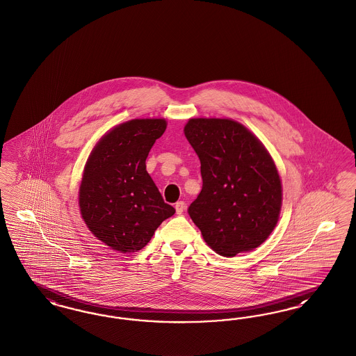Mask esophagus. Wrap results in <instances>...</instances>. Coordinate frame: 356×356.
I'll return each instance as SVG.
<instances>
[{
	"label": "esophagus",
	"mask_w": 356,
	"mask_h": 356,
	"mask_svg": "<svg viewBox=\"0 0 356 356\" xmlns=\"http://www.w3.org/2000/svg\"><path fill=\"white\" fill-rule=\"evenodd\" d=\"M185 202L184 201H177L176 204H175V209H176V213L181 214L185 211Z\"/></svg>",
	"instance_id": "esophagus-1"
}]
</instances>
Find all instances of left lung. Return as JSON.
<instances>
[{
  "label": "left lung",
  "instance_id": "1",
  "mask_svg": "<svg viewBox=\"0 0 356 356\" xmlns=\"http://www.w3.org/2000/svg\"><path fill=\"white\" fill-rule=\"evenodd\" d=\"M184 134L202 177V189L188 208L192 221L220 256L256 249L275 228L282 205L281 179L269 152L232 119H189Z\"/></svg>",
  "mask_w": 356,
  "mask_h": 356
}]
</instances>
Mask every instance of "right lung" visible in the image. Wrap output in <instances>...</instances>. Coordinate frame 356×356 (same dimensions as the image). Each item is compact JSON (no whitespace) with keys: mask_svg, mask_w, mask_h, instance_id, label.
Instances as JSON below:
<instances>
[{"mask_svg":"<svg viewBox=\"0 0 356 356\" xmlns=\"http://www.w3.org/2000/svg\"><path fill=\"white\" fill-rule=\"evenodd\" d=\"M165 128L164 119L128 120L107 132L86 163L81 214L90 232L114 250H140L175 214L145 170V159Z\"/></svg>","mask_w":356,"mask_h":356,"instance_id":"right-lung-1","label":"right lung"}]
</instances>
